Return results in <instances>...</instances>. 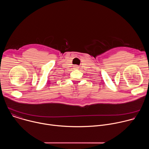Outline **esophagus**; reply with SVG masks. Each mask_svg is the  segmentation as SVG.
Wrapping results in <instances>:
<instances>
[{"label":"esophagus","instance_id":"obj_1","mask_svg":"<svg viewBox=\"0 0 149 149\" xmlns=\"http://www.w3.org/2000/svg\"><path fill=\"white\" fill-rule=\"evenodd\" d=\"M78 68H79V67H78V65H75L74 66V70H77V69H78Z\"/></svg>","mask_w":149,"mask_h":149}]
</instances>
